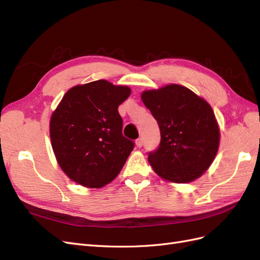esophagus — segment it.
Listing matches in <instances>:
<instances>
[{"mask_svg": "<svg viewBox=\"0 0 260 260\" xmlns=\"http://www.w3.org/2000/svg\"><path fill=\"white\" fill-rule=\"evenodd\" d=\"M136 144H137V146H138V147H142V145H143V139H142V138H139V139H137V141H136Z\"/></svg>", "mask_w": 260, "mask_h": 260, "instance_id": "34e87169", "label": "esophagus"}]
</instances>
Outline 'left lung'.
<instances>
[{"instance_id": "1", "label": "left lung", "mask_w": 260, "mask_h": 260, "mask_svg": "<svg viewBox=\"0 0 260 260\" xmlns=\"http://www.w3.org/2000/svg\"><path fill=\"white\" fill-rule=\"evenodd\" d=\"M144 105L158 122L160 143L148 161L164 180L187 183L200 178L214 161L220 130L211 106L180 84L144 91Z\"/></svg>"}]
</instances>
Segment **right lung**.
I'll list each match as a JSON object with an SVG mask.
<instances>
[{
    "instance_id": "right-lung-1",
    "label": "right lung",
    "mask_w": 260,
    "mask_h": 260,
    "mask_svg": "<svg viewBox=\"0 0 260 260\" xmlns=\"http://www.w3.org/2000/svg\"><path fill=\"white\" fill-rule=\"evenodd\" d=\"M131 89L107 80L69 89L53 112L50 138L61 170L76 183L100 188L118 176L135 143L122 136L118 106Z\"/></svg>"
}]
</instances>
